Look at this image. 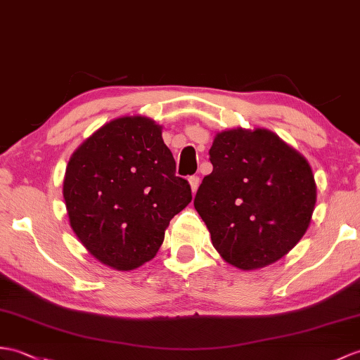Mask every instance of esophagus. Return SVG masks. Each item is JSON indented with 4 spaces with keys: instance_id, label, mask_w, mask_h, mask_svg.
Returning a JSON list of instances; mask_svg holds the SVG:
<instances>
[{
    "instance_id": "34e87169",
    "label": "esophagus",
    "mask_w": 360,
    "mask_h": 360,
    "mask_svg": "<svg viewBox=\"0 0 360 360\" xmlns=\"http://www.w3.org/2000/svg\"><path fill=\"white\" fill-rule=\"evenodd\" d=\"M188 182H190L191 191H193V193H196V190H198V187H199V182H200L199 176H190V178H188Z\"/></svg>"
}]
</instances>
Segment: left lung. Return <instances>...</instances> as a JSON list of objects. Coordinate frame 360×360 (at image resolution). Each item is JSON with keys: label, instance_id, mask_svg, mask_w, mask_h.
<instances>
[{"label": "left lung", "instance_id": "1", "mask_svg": "<svg viewBox=\"0 0 360 360\" xmlns=\"http://www.w3.org/2000/svg\"><path fill=\"white\" fill-rule=\"evenodd\" d=\"M213 172L195 208L229 264L255 270L285 256L305 235L316 204L311 167L274 133L235 129L216 135Z\"/></svg>", "mask_w": 360, "mask_h": 360}]
</instances>
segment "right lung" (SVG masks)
<instances>
[{
    "label": "right lung",
    "mask_w": 360,
    "mask_h": 360,
    "mask_svg": "<svg viewBox=\"0 0 360 360\" xmlns=\"http://www.w3.org/2000/svg\"><path fill=\"white\" fill-rule=\"evenodd\" d=\"M63 195L81 244L98 261L127 271L155 257L172 218L191 200V188L176 176L160 125L124 116L72 155Z\"/></svg>",
    "instance_id": "1"
}]
</instances>
